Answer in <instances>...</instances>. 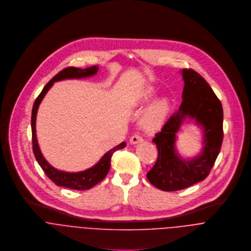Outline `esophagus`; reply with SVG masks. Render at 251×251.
Here are the masks:
<instances>
[{
  "label": "esophagus",
  "instance_id": "34e87169",
  "mask_svg": "<svg viewBox=\"0 0 251 251\" xmlns=\"http://www.w3.org/2000/svg\"><path fill=\"white\" fill-rule=\"evenodd\" d=\"M142 141H143V138H142L139 134H134V135H132V136L130 137V139H129L130 144L140 143V142H142Z\"/></svg>",
  "mask_w": 251,
  "mask_h": 251
}]
</instances>
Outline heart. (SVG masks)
Masks as SVG:
<instances>
[{
    "label": "heart",
    "mask_w": 251,
    "mask_h": 251,
    "mask_svg": "<svg viewBox=\"0 0 251 251\" xmlns=\"http://www.w3.org/2000/svg\"><path fill=\"white\" fill-rule=\"evenodd\" d=\"M155 92L152 88H149L145 93V100L152 99ZM169 113V102L166 100H160L154 102L147 110L142 118V126L149 131H154L161 127L167 119Z\"/></svg>",
    "instance_id": "1"
}]
</instances>
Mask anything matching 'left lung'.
<instances>
[{
    "mask_svg": "<svg viewBox=\"0 0 251 251\" xmlns=\"http://www.w3.org/2000/svg\"><path fill=\"white\" fill-rule=\"evenodd\" d=\"M184 87L179 109L167 120L152 142L158 156L147 173L149 181L164 191L180 190L206 179L215 165L223 139V109L208 82L192 69H183ZM185 116L195 118L204 128L202 155L182 161L175 151L176 133Z\"/></svg>",
    "mask_w": 251,
    "mask_h": 251,
    "instance_id": "obj_1",
    "label": "left lung"
}]
</instances>
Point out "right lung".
Here are the masks:
<instances>
[{"label":"right lung","mask_w":251,"mask_h":251,"mask_svg":"<svg viewBox=\"0 0 251 251\" xmlns=\"http://www.w3.org/2000/svg\"><path fill=\"white\" fill-rule=\"evenodd\" d=\"M98 72V67H91L87 68L85 70H81L78 68L74 67H69L64 69L63 71L56 74L43 88L41 93L38 95L36 98V101L34 103L33 110H32V141H33V151L34 154L36 156V161L42 168L43 172L45 175L51 179L56 185L58 186H64L72 189H76V190H87L96 185L97 183L100 182L102 179L106 177V175L109 172L110 165H111V157L113 153L126 147V143H123L114 147L111 149L109 151H107L101 159L92 168L82 171V172H77V173H68L64 171H60L52 167L43 157L41 154V151L39 150L37 140H36V111L40 101L44 98L45 94L47 91L50 89V87L53 85L55 81L63 80V79H69V78H81V77H87L91 76Z\"/></svg>","instance_id":"1"}]
</instances>
